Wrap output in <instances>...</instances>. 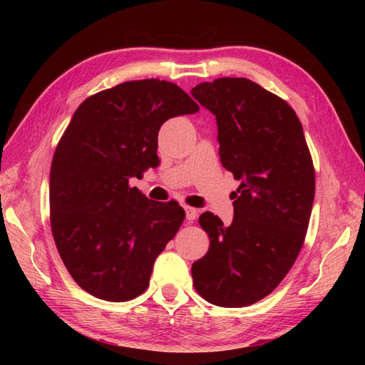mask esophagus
Returning a JSON list of instances; mask_svg holds the SVG:
<instances>
[{
    "mask_svg": "<svg viewBox=\"0 0 365 365\" xmlns=\"http://www.w3.org/2000/svg\"><path fill=\"white\" fill-rule=\"evenodd\" d=\"M185 213H187V220L191 222V221H195L196 220V216H197V210L196 208H192V207H185Z\"/></svg>",
    "mask_w": 365,
    "mask_h": 365,
    "instance_id": "obj_1",
    "label": "esophagus"
}]
</instances>
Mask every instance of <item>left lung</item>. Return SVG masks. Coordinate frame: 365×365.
Returning a JSON list of instances; mask_svg holds the SVG:
<instances>
[{
  "mask_svg": "<svg viewBox=\"0 0 365 365\" xmlns=\"http://www.w3.org/2000/svg\"><path fill=\"white\" fill-rule=\"evenodd\" d=\"M191 96L215 114L221 163L240 180L230 226L199 216L210 247L192 263V285L215 306L245 307L273 292L298 257L315 196L312 157L293 108L257 83L227 76Z\"/></svg>",
  "mask_w": 365,
  "mask_h": 365,
  "instance_id": "left-lung-1",
  "label": "left lung"
}]
</instances>
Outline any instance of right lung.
I'll list each match as a JSON object with an SVG mask.
<instances>
[{
    "mask_svg": "<svg viewBox=\"0 0 365 365\" xmlns=\"http://www.w3.org/2000/svg\"><path fill=\"white\" fill-rule=\"evenodd\" d=\"M197 111L187 92L157 78L100 91L75 111L51 163L50 222L67 271L92 297L123 302L149 287L185 210L147 199L128 180L160 165L163 123Z\"/></svg>",
    "mask_w": 365,
    "mask_h": 365,
    "instance_id": "right-lung-1",
    "label": "right lung"
}]
</instances>
